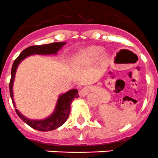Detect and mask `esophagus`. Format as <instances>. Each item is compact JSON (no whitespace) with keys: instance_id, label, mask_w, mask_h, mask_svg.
<instances>
[{"instance_id":"obj_1","label":"esophagus","mask_w":158,"mask_h":158,"mask_svg":"<svg viewBox=\"0 0 158 158\" xmlns=\"http://www.w3.org/2000/svg\"><path fill=\"white\" fill-rule=\"evenodd\" d=\"M87 94V90H86L85 89H81L80 91V95L81 96H85V95Z\"/></svg>"}]
</instances>
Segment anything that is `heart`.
<instances>
[{"instance_id": "1", "label": "heart", "mask_w": 158, "mask_h": 158, "mask_svg": "<svg viewBox=\"0 0 158 158\" xmlns=\"http://www.w3.org/2000/svg\"><path fill=\"white\" fill-rule=\"evenodd\" d=\"M102 52H103V48L102 47H95V46L87 47V48H85L81 51H79L75 55L74 58H73V62L76 65L92 63L100 56ZM101 59L104 62L107 61V54H103L101 57Z\"/></svg>"}]
</instances>
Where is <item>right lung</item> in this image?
<instances>
[{
	"label": "right lung",
	"mask_w": 158,
	"mask_h": 158,
	"mask_svg": "<svg viewBox=\"0 0 158 158\" xmlns=\"http://www.w3.org/2000/svg\"><path fill=\"white\" fill-rule=\"evenodd\" d=\"M65 44V43H52L50 44H44V45L31 46V47L24 49L21 52V54L16 58L12 65V71H11V80L9 82V91H10V96L14 107H16V105H15V102L13 100L12 85H13L16 69L20 62L25 58H27L30 55H33V54H45V55L46 54H56L57 52ZM77 94L78 91L77 89H71L67 93L60 95L58 96L56 107H55V109L52 115L44 119H42V120L29 119L23 116L16 108L15 110H16L18 116L33 129L40 131H52V130L57 129L58 127L62 126V124L65 123V121L67 120L69 112H70V104L75 98L79 97V95Z\"/></svg>",
	"instance_id": "1"
}]
</instances>
